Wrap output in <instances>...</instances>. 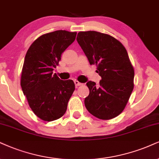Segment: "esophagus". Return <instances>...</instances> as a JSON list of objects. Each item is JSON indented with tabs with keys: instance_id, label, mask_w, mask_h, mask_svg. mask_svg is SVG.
<instances>
[{
	"instance_id": "obj_1",
	"label": "esophagus",
	"mask_w": 159,
	"mask_h": 159,
	"mask_svg": "<svg viewBox=\"0 0 159 159\" xmlns=\"http://www.w3.org/2000/svg\"><path fill=\"white\" fill-rule=\"evenodd\" d=\"M74 84H75L76 87H77V86H80V85H83V83H80V82H78L77 80H74Z\"/></svg>"
}]
</instances>
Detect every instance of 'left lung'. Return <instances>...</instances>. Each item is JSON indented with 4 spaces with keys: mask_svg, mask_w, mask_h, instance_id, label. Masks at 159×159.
<instances>
[{
    "mask_svg": "<svg viewBox=\"0 0 159 159\" xmlns=\"http://www.w3.org/2000/svg\"><path fill=\"white\" fill-rule=\"evenodd\" d=\"M78 43L90 64H96L99 85L89 81L85 105L100 119H111L122 112L134 90V70L122 44L111 35L95 31L80 32Z\"/></svg>",
    "mask_w": 159,
    "mask_h": 159,
    "instance_id": "8db88e82",
    "label": "left lung"
}]
</instances>
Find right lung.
Here are the masks:
<instances>
[{"instance_id":"obj_1","label":"right lung","mask_w":159,"mask_h":159,"mask_svg":"<svg viewBox=\"0 0 159 159\" xmlns=\"http://www.w3.org/2000/svg\"><path fill=\"white\" fill-rule=\"evenodd\" d=\"M76 35L66 30L45 34L34 41L25 54L20 85L29 107L42 120L62 117L75 90L73 80H60L53 70Z\"/></svg>"}]
</instances>
